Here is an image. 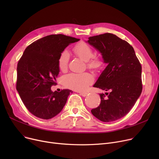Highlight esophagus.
Segmentation results:
<instances>
[{"label":"esophagus","instance_id":"esophagus-1","mask_svg":"<svg viewBox=\"0 0 159 159\" xmlns=\"http://www.w3.org/2000/svg\"><path fill=\"white\" fill-rule=\"evenodd\" d=\"M80 95L82 97H86L88 95V93H84V92H78Z\"/></svg>","mask_w":159,"mask_h":159}]
</instances>
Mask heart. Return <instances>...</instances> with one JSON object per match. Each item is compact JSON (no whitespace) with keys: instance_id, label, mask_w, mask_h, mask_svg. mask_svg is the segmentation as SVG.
<instances>
[{"instance_id":"obj_1","label":"heart","mask_w":159,"mask_h":159,"mask_svg":"<svg viewBox=\"0 0 159 159\" xmlns=\"http://www.w3.org/2000/svg\"><path fill=\"white\" fill-rule=\"evenodd\" d=\"M75 55L82 60L87 62L88 68L93 70L101 68L104 62L98 57H93L94 52L88 44L84 43H80L75 45L73 49ZM69 61V54L67 52H62L58 59V66L61 71H65L68 68ZM93 81V77L89 73H71L64 78V84L69 88L75 91H84L87 87Z\"/></svg>"}]
</instances>
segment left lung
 <instances>
[{
    "label": "left lung",
    "mask_w": 159,
    "mask_h": 159,
    "mask_svg": "<svg viewBox=\"0 0 159 159\" xmlns=\"http://www.w3.org/2000/svg\"><path fill=\"white\" fill-rule=\"evenodd\" d=\"M87 42L107 64L93 87L110 91L99 94L101 104L91 112L102 122L118 120L129 113L142 93L141 64L133 48L115 35L106 33Z\"/></svg>",
    "instance_id": "obj_1"
}]
</instances>
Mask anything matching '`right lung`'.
Returning <instances> with one entry per match:
<instances>
[{
  "mask_svg": "<svg viewBox=\"0 0 159 159\" xmlns=\"http://www.w3.org/2000/svg\"><path fill=\"white\" fill-rule=\"evenodd\" d=\"M80 39L62 34L41 38L24 50L17 64L16 90L29 111L37 117L50 119L59 113L73 91H53L59 73L58 59L64 49Z\"/></svg>",
  "mask_w": 159,
  "mask_h": 159,
  "instance_id": "obj_1",
  "label": "right lung"
}]
</instances>
